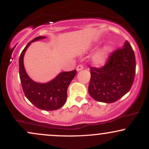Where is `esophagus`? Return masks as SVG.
Here are the masks:
<instances>
[{
  "mask_svg": "<svg viewBox=\"0 0 149 149\" xmlns=\"http://www.w3.org/2000/svg\"><path fill=\"white\" fill-rule=\"evenodd\" d=\"M83 65H78V66H77V68H76V70H77V71H81V70H83Z\"/></svg>",
  "mask_w": 149,
  "mask_h": 149,
  "instance_id": "1",
  "label": "esophagus"
}]
</instances>
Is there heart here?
<instances>
[{
	"mask_svg": "<svg viewBox=\"0 0 149 149\" xmlns=\"http://www.w3.org/2000/svg\"><path fill=\"white\" fill-rule=\"evenodd\" d=\"M111 49V46L107 45L97 51L92 57V62L93 63V64L97 66H103L105 64L108 60V58H109V54H110Z\"/></svg>",
	"mask_w": 149,
	"mask_h": 149,
	"instance_id": "heart-1",
	"label": "heart"
}]
</instances>
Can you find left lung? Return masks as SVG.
<instances>
[{"label":"left lung","instance_id":"8db88e82","mask_svg":"<svg viewBox=\"0 0 149 149\" xmlns=\"http://www.w3.org/2000/svg\"><path fill=\"white\" fill-rule=\"evenodd\" d=\"M90 95L97 102L113 103L130 90L136 70L134 52L129 42L111 53L103 67H90Z\"/></svg>","mask_w":149,"mask_h":149}]
</instances>
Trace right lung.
<instances>
[{
	"mask_svg": "<svg viewBox=\"0 0 149 149\" xmlns=\"http://www.w3.org/2000/svg\"><path fill=\"white\" fill-rule=\"evenodd\" d=\"M45 38V36L35 38L23 49L19 59V77L25 96L31 103L42 110L54 111L64 106L67 98L68 87L76 75L77 71L73 70L61 72L54 79L46 83H36L31 79L25 71L24 56L31 42Z\"/></svg>",
	"mask_w": 149,
	"mask_h": 149,
	"instance_id": "obj_1",
	"label": "right lung"
}]
</instances>
